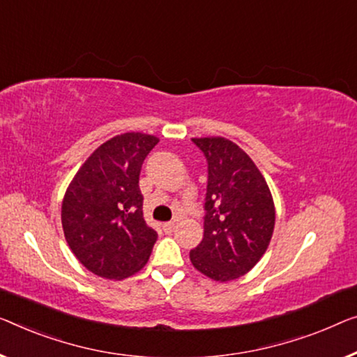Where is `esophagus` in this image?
<instances>
[{
  "instance_id": "obj_1",
  "label": "esophagus",
  "mask_w": 357,
  "mask_h": 357,
  "mask_svg": "<svg viewBox=\"0 0 357 357\" xmlns=\"http://www.w3.org/2000/svg\"><path fill=\"white\" fill-rule=\"evenodd\" d=\"M176 227H178L176 221H169V222H165V225H163L165 232H173L174 229H176Z\"/></svg>"
}]
</instances>
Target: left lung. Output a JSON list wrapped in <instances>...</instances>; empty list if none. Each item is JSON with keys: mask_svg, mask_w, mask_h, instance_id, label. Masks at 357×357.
<instances>
[{"mask_svg": "<svg viewBox=\"0 0 357 357\" xmlns=\"http://www.w3.org/2000/svg\"><path fill=\"white\" fill-rule=\"evenodd\" d=\"M208 160L204 238L189 257L216 282L242 278L263 258L275 225L273 194L257 165L226 137H192Z\"/></svg>", "mask_w": 357, "mask_h": 357, "instance_id": "obj_1", "label": "left lung"}]
</instances>
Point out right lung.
<instances>
[{"instance_id": "right-lung-1", "label": "right lung", "mask_w": 357, "mask_h": 357, "mask_svg": "<svg viewBox=\"0 0 357 357\" xmlns=\"http://www.w3.org/2000/svg\"><path fill=\"white\" fill-rule=\"evenodd\" d=\"M157 142L144 132L114 136L84 160L63 194V236L78 261L99 278L136 274L157 242L139 190L142 162Z\"/></svg>"}]
</instances>
